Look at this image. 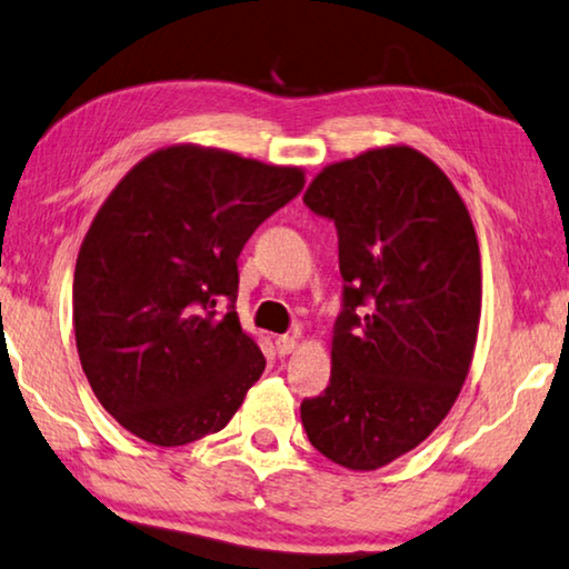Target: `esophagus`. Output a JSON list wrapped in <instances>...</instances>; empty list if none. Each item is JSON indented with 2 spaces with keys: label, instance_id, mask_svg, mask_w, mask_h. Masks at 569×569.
<instances>
[{
  "label": "esophagus",
  "instance_id": "obj_1",
  "mask_svg": "<svg viewBox=\"0 0 569 569\" xmlns=\"http://www.w3.org/2000/svg\"><path fill=\"white\" fill-rule=\"evenodd\" d=\"M295 346H297V336H279V338H277V353H279V356L292 353Z\"/></svg>",
  "mask_w": 569,
  "mask_h": 569
}]
</instances>
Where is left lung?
Here are the masks:
<instances>
[{
	"label": "left lung",
	"instance_id": "1",
	"mask_svg": "<svg viewBox=\"0 0 569 569\" xmlns=\"http://www.w3.org/2000/svg\"><path fill=\"white\" fill-rule=\"evenodd\" d=\"M305 206L336 223L343 310L330 383L300 405L315 450L376 470L456 405L476 351L480 254L458 190L412 147L328 164Z\"/></svg>",
	"mask_w": 569,
	"mask_h": 569
}]
</instances>
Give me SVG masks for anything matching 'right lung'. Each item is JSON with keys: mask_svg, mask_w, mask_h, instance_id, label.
<instances>
[{"mask_svg": "<svg viewBox=\"0 0 569 569\" xmlns=\"http://www.w3.org/2000/svg\"><path fill=\"white\" fill-rule=\"evenodd\" d=\"M302 186L300 168L174 144L103 200L78 251L73 328L86 379L124 430L174 448L229 425L267 366L233 308L236 259Z\"/></svg>", "mask_w": 569, "mask_h": 569, "instance_id": "obj_1", "label": "right lung"}]
</instances>
